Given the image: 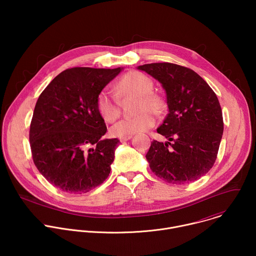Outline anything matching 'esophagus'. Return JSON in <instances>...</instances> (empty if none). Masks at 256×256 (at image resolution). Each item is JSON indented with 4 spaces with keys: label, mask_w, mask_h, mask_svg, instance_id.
<instances>
[{
    "label": "esophagus",
    "mask_w": 256,
    "mask_h": 256,
    "mask_svg": "<svg viewBox=\"0 0 256 256\" xmlns=\"http://www.w3.org/2000/svg\"><path fill=\"white\" fill-rule=\"evenodd\" d=\"M132 138V136H122V138H120V142H126V140H130Z\"/></svg>",
    "instance_id": "esophagus-1"
}]
</instances>
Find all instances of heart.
<instances>
[{
	"label": "heart",
	"mask_w": 256,
	"mask_h": 256,
	"mask_svg": "<svg viewBox=\"0 0 256 256\" xmlns=\"http://www.w3.org/2000/svg\"><path fill=\"white\" fill-rule=\"evenodd\" d=\"M153 82L140 72H130L124 75L116 85V92L122 97H136L132 118L120 120L110 128L114 136H128L142 132L155 124V116L164 109L162 99L153 92ZM96 108L99 116L107 122H114L120 116V103L116 95L108 89L99 92L96 98Z\"/></svg>",
	"instance_id": "1"
}]
</instances>
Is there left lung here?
Wrapping results in <instances>:
<instances>
[{
  "label": "left lung",
  "mask_w": 256,
  "mask_h": 256,
  "mask_svg": "<svg viewBox=\"0 0 256 256\" xmlns=\"http://www.w3.org/2000/svg\"><path fill=\"white\" fill-rule=\"evenodd\" d=\"M166 92L168 114L146 155L151 170L173 184L198 180L212 167L224 130L220 102L208 84L188 68L171 62L138 66Z\"/></svg>",
  "instance_id": "left-lung-1"
}]
</instances>
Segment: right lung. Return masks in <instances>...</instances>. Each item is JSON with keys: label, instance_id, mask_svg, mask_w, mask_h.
Instances as JSON below:
<instances>
[{"label": "right lung", "instance_id": "right-lung-1", "mask_svg": "<svg viewBox=\"0 0 256 256\" xmlns=\"http://www.w3.org/2000/svg\"><path fill=\"white\" fill-rule=\"evenodd\" d=\"M122 70L68 68L36 102L29 132L33 162L62 192L86 194L110 173L120 140L101 138L107 128L97 112L96 98Z\"/></svg>", "mask_w": 256, "mask_h": 256}]
</instances>
